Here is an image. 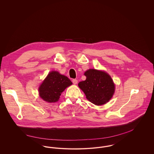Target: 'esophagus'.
Wrapping results in <instances>:
<instances>
[{
  "label": "esophagus",
  "mask_w": 154,
  "mask_h": 154,
  "mask_svg": "<svg viewBox=\"0 0 154 154\" xmlns=\"http://www.w3.org/2000/svg\"><path fill=\"white\" fill-rule=\"evenodd\" d=\"M72 82H73L74 84H77L78 81H77V80H76V79H73L72 80Z\"/></svg>",
  "instance_id": "1"
}]
</instances>
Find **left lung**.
Listing matches in <instances>:
<instances>
[{
    "label": "left lung",
    "instance_id": "obj_1",
    "mask_svg": "<svg viewBox=\"0 0 154 154\" xmlns=\"http://www.w3.org/2000/svg\"><path fill=\"white\" fill-rule=\"evenodd\" d=\"M84 75L87 79L80 82L79 87L88 100L97 106L108 102L115 91V85L110 75L95 69H89Z\"/></svg>",
    "mask_w": 154,
    "mask_h": 154
}]
</instances>
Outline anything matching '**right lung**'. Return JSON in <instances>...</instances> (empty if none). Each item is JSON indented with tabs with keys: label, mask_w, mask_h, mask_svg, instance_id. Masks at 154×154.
Wrapping results in <instances>:
<instances>
[{
	"label": "right lung",
	"mask_w": 154,
	"mask_h": 154,
	"mask_svg": "<svg viewBox=\"0 0 154 154\" xmlns=\"http://www.w3.org/2000/svg\"><path fill=\"white\" fill-rule=\"evenodd\" d=\"M72 84L67 77L53 71L48 74L39 87V95L47 102H56L62 92Z\"/></svg>",
	"instance_id": "1"
}]
</instances>
